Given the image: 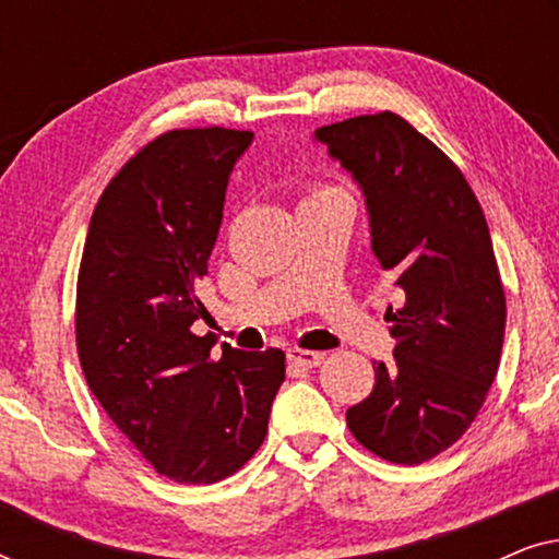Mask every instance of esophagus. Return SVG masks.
<instances>
[{
	"label": "esophagus",
	"instance_id": "34e87169",
	"mask_svg": "<svg viewBox=\"0 0 559 559\" xmlns=\"http://www.w3.org/2000/svg\"><path fill=\"white\" fill-rule=\"evenodd\" d=\"M287 358H289V364L302 366V369H316V366L323 364V354H318V350L289 348V350H287Z\"/></svg>",
	"mask_w": 559,
	"mask_h": 559
}]
</instances>
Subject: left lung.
<instances>
[{"instance_id": "obj_1", "label": "left lung", "mask_w": 559, "mask_h": 559, "mask_svg": "<svg viewBox=\"0 0 559 559\" xmlns=\"http://www.w3.org/2000/svg\"><path fill=\"white\" fill-rule=\"evenodd\" d=\"M312 140L361 188L371 251L402 293L386 310L394 361H373L377 384L346 423L384 461H430L468 430L499 371L507 297L484 211L445 152L392 111Z\"/></svg>"}]
</instances>
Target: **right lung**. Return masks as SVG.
I'll list each match as a JSON object with an SVG mask.
<instances>
[{"label":"right lung","mask_w":559,"mask_h":559,"mask_svg":"<svg viewBox=\"0 0 559 559\" xmlns=\"http://www.w3.org/2000/svg\"><path fill=\"white\" fill-rule=\"evenodd\" d=\"M254 134L175 129L121 167L91 216L75 295V343L114 425L178 484H216L264 442L285 354L213 358L195 289L224 221L228 175Z\"/></svg>","instance_id":"obj_1"}]
</instances>
